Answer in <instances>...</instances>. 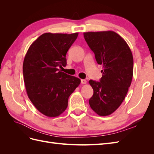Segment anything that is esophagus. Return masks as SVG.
I'll list each match as a JSON object with an SVG mask.
<instances>
[{
    "label": "esophagus",
    "instance_id": "34e87169",
    "mask_svg": "<svg viewBox=\"0 0 154 154\" xmlns=\"http://www.w3.org/2000/svg\"><path fill=\"white\" fill-rule=\"evenodd\" d=\"M87 83V81L85 80H81V83H82V84H85V83Z\"/></svg>",
    "mask_w": 154,
    "mask_h": 154
}]
</instances>
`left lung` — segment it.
<instances>
[{
  "label": "left lung",
  "instance_id": "left-lung-1",
  "mask_svg": "<svg viewBox=\"0 0 154 154\" xmlns=\"http://www.w3.org/2000/svg\"><path fill=\"white\" fill-rule=\"evenodd\" d=\"M83 36L97 63L103 65L100 82L89 80L94 94L88 102L96 114L109 116L122 103L131 84L132 51L122 37L112 31L87 32Z\"/></svg>",
  "mask_w": 154,
  "mask_h": 154
}]
</instances>
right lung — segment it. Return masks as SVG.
<instances>
[{
    "label": "right lung",
    "mask_w": 154,
    "mask_h": 154,
    "mask_svg": "<svg viewBox=\"0 0 154 154\" xmlns=\"http://www.w3.org/2000/svg\"><path fill=\"white\" fill-rule=\"evenodd\" d=\"M78 35L44 33L25 56L23 76L27 96L36 109L48 117H57L66 110L69 97L81 82L59 69L66 66V54Z\"/></svg>",
    "instance_id": "1"
}]
</instances>
